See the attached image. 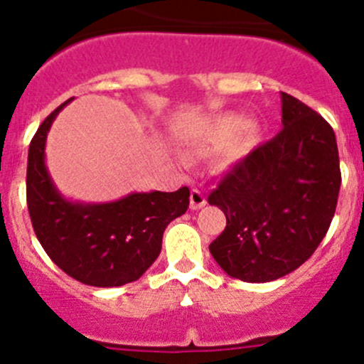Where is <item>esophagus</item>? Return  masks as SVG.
I'll use <instances>...</instances> for the list:
<instances>
[{
    "label": "esophagus",
    "instance_id": "34e87169",
    "mask_svg": "<svg viewBox=\"0 0 364 364\" xmlns=\"http://www.w3.org/2000/svg\"><path fill=\"white\" fill-rule=\"evenodd\" d=\"M205 205V197L200 190H192L190 193V208L192 209H200Z\"/></svg>",
    "mask_w": 364,
    "mask_h": 364
}]
</instances>
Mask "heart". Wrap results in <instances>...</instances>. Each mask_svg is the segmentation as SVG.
Returning a JSON list of instances; mask_svg holds the SVG:
<instances>
[{"mask_svg":"<svg viewBox=\"0 0 364 364\" xmlns=\"http://www.w3.org/2000/svg\"><path fill=\"white\" fill-rule=\"evenodd\" d=\"M245 124H247L245 117L237 116V114H223V116H220L211 127L213 144L222 146V144H227V142H230L241 130H243ZM252 139H253L252 135L245 137L243 141L245 146L250 144Z\"/></svg>","mask_w":364,"mask_h":364,"instance_id":"heart-1","label":"heart"}]
</instances>
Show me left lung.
<instances>
[{
    "mask_svg": "<svg viewBox=\"0 0 364 364\" xmlns=\"http://www.w3.org/2000/svg\"><path fill=\"white\" fill-rule=\"evenodd\" d=\"M280 98L284 128L234 165L208 197L227 218L209 252L229 277L250 284L277 280L310 259L340 192L333 128L297 98Z\"/></svg>",
    "mask_w": 364,
    "mask_h": 364,
    "instance_id": "1",
    "label": "left lung"
}]
</instances>
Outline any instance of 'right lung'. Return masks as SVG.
I'll use <instances>...</instances> for the list:
<instances>
[{"mask_svg": "<svg viewBox=\"0 0 364 364\" xmlns=\"http://www.w3.org/2000/svg\"><path fill=\"white\" fill-rule=\"evenodd\" d=\"M72 100L46 117L29 144V216L43 250L68 277L91 287H119L139 280L155 262L165 227L188 209L190 190L132 192L112 203L67 199L46 165V142L56 116Z\"/></svg>", "mask_w": 364, "mask_h": 364, "instance_id": "obj_1", "label": "right lung"}]
</instances>
